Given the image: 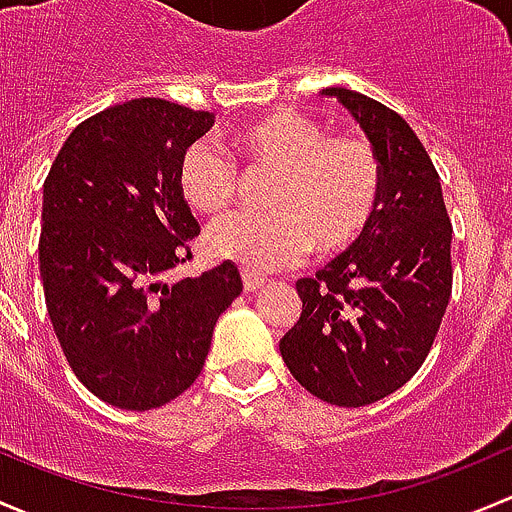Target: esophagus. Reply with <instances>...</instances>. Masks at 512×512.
<instances>
[{
	"mask_svg": "<svg viewBox=\"0 0 512 512\" xmlns=\"http://www.w3.org/2000/svg\"><path fill=\"white\" fill-rule=\"evenodd\" d=\"M241 281H244V288L246 291H256V288H261L263 286V281H266V278L261 276V273H256V271H241Z\"/></svg>",
	"mask_w": 512,
	"mask_h": 512,
	"instance_id": "obj_1",
	"label": "esophagus"
}]
</instances>
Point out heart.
I'll use <instances>...</instances> for the list:
<instances>
[{
  "label": "heart",
  "instance_id": "1",
  "mask_svg": "<svg viewBox=\"0 0 512 512\" xmlns=\"http://www.w3.org/2000/svg\"><path fill=\"white\" fill-rule=\"evenodd\" d=\"M234 160L197 140L177 162V189L199 214H217L239 192V170L266 175L261 202L214 221L204 234L209 256L246 271H273L298 261L310 244L333 254L355 244L382 199V162L367 138L328 133L298 110L281 108L236 125Z\"/></svg>",
  "mask_w": 512,
  "mask_h": 512
}]
</instances>
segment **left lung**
Returning a JSON list of instances; mask_svg holds the SVG:
<instances>
[{"instance_id":"1","label":"left lung","mask_w":512,"mask_h":512,"mask_svg":"<svg viewBox=\"0 0 512 512\" xmlns=\"http://www.w3.org/2000/svg\"><path fill=\"white\" fill-rule=\"evenodd\" d=\"M355 115L382 162V199L365 234L295 283L303 310L281 337L288 370L335 407H365L424 365L451 298V234L439 172L387 105L325 88Z\"/></svg>"}]
</instances>
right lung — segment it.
<instances>
[{
	"mask_svg": "<svg viewBox=\"0 0 512 512\" xmlns=\"http://www.w3.org/2000/svg\"><path fill=\"white\" fill-rule=\"evenodd\" d=\"M214 123L160 98L83 120L44 182L39 266L73 374L113 407L147 412L202 372L219 315L241 293L234 263L165 283L199 236L177 162Z\"/></svg>",
	"mask_w": 512,
	"mask_h": 512,
	"instance_id": "add662e5",
	"label": "right lung"
}]
</instances>
